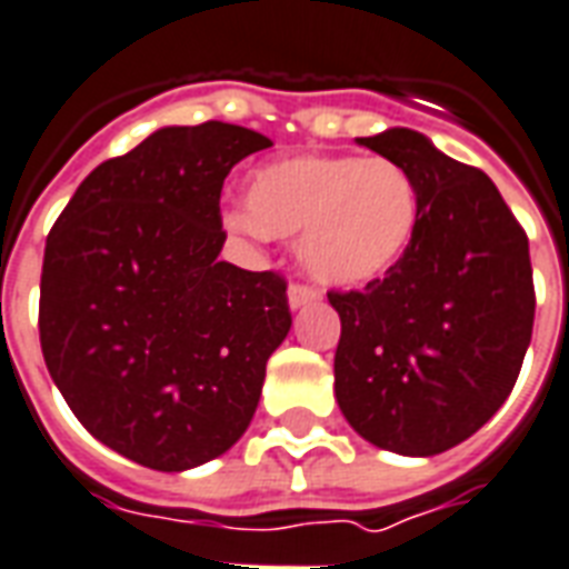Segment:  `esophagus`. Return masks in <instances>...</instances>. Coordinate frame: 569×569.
I'll return each mask as SVG.
<instances>
[{
  "label": "esophagus",
  "instance_id": "obj_1",
  "mask_svg": "<svg viewBox=\"0 0 569 569\" xmlns=\"http://www.w3.org/2000/svg\"><path fill=\"white\" fill-rule=\"evenodd\" d=\"M321 300V293L309 284H290L288 288V302L290 309H302V306H309V302Z\"/></svg>",
  "mask_w": 569,
  "mask_h": 569
}]
</instances>
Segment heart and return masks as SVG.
<instances>
[{"label":"heart","instance_id":"obj_1","mask_svg":"<svg viewBox=\"0 0 569 569\" xmlns=\"http://www.w3.org/2000/svg\"><path fill=\"white\" fill-rule=\"evenodd\" d=\"M236 233L297 239L302 269L330 288H360L391 272L421 223L416 178L388 157L302 153L257 166Z\"/></svg>","mask_w":569,"mask_h":569}]
</instances>
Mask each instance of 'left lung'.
I'll return each mask as SVG.
<instances>
[{
	"label": "left lung",
	"mask_w": 569,
	"mask_h": 569,
	"mask_svg": "<svg viewBox=\"0 0 569 569\" xmlns=\"http://www.w3.org/2000/svg\"><path fill=\"white\" fill-rule=\"evenodd\" d=\"M416 178L421 223L406 257L363 290H330L342 333L336 400L379 449L430 458L506 403L533 333L528 233L476 166L416 130L358 139Z\"/></svg>",
	"instance_id": "8db88e82"
}]
</instances>
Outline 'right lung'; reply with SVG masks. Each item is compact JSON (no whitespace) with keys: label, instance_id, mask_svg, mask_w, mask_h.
<instances>
[{"label":"right lung","instance_id":"add662e5","mask_svg":"<svg viewBox=\"0 0 569 569\" xmlns=\"http://www.w3.org/2000/svg\"><path fill=\"white\" fill-rule=\"evenodd\" d=\"M269 144L221 120L163 127L99 163L48 233V372L74 418L142 467L190 470L230 449L290 330L279 272L218 260L223 178Z\"/></svg>","mask_w":569,"mask_h":569}]
</instances>
